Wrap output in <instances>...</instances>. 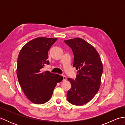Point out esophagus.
Wrapping results in <instances>:
<instances>
[{"instance_id":"1","label":"esophagus","mask_w":125,"mask_h":125,"mask_svg":"<svg viewBox=\"0 0 125 125\" xmlns=\"http://www.w3.org/2000/svg\"><path fill=\"white\" fill-rule=\"evenodd\" d=\"M63 81H65L66 80H67V77L64 75H63Z\"/></svg>"}]
</instances>
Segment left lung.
<instances>
[{"mask_svg":"<svg viewBox=\"0 0 125 125\" xmlns=\"http://www.w3.org/2000/svg\"><path fill=\"white\" fill-rule=\"evenodd\" d=\"M71 48L73 67L78 72L75 79L68 78L71 84L67 92L68 102L74 105L88 103L99 89L103 73L100 56L92 45L83 39L75 38L64 41Z\"/></svg>","mask_w":125,"mask_h":125,"instance_id":"left-lung-1","label":"left lung"}]
</instances>
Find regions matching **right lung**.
<instances>
[{
  "mask_svg": "<svg viewBox=\"0 0 125 125\" xmlns=\"http://www.w3.org/2000/svg\"><path fill=\"white\" fill-rule=\"evenodd\" d=\"M56 38L40 37L26 43L18 57L17 74L26 96L36 104H42L52 97L54 89L63 77L48 71H42L49 64L48 52Z\"/></svg>",
  "mask_w": 125,
  "mask_h": 125,
  "instance_id": "obj_1",
  "label": "right lung"
}]
</instances>
